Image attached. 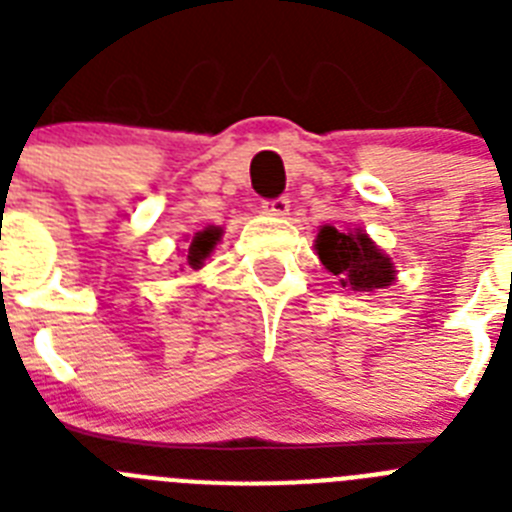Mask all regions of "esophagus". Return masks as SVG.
I'll use <instances>...</instances> for the list:
<instances>
[{"label": "esophagus", "instance_id": "obj_1", "mask_svg": "<svg viewBox=\"0 0 512 512\" xmlns=\"http://www.w3.org/2000/svg\"><path fill=\"white\" fill-rule=\"evenodd\" d=\"M261 210H264L266 215L284 217V215H289V200H287V197H274V200H264V202H261Z\"/></svg>", "mask_w": 512, "mask_h": 512}]
</instances>
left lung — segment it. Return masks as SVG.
<instances>
[{
    "instance_id": "obj_1",
    "label": "left lung",
    "mask_w": 512,
    "mask_h": 512,
    "mask_svg": "<svg viewBox=\"0 0 512 512\" xmlns=\"http://www.w3.org/2000/svg\"><path fill=\"white\" fill-rule=\"evenodd\" d=\"M318 256L330 274L341 279L343 287L354 292H374L395 282L392 261L366 238L364 230H341L325 225L318 233Z\"/></svg>"
}]
</instances>
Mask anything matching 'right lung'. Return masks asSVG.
<instances>
[{
    "mask_svg": "<svg viewBox=\"0 0 512 512\" xmlns=\"http://www.w3.org/2000/svg\"><path fill=\"white\" fill-rule=\"evenodd\" d=\"M220 241V228H207L202 233H197L192 238V246H189V256H187V264L192 269H200L202 261L210 256V251L215 248V243Z\"/></svg>",
    "mask_w": 512,
    "mask_h": 512,
    "instance_id": "right-lung-1",
    "label": "right lung"
}]
</instances>
